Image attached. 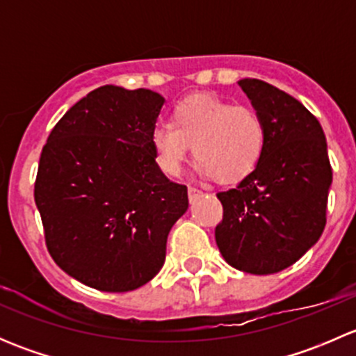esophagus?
I'll use <instances>...</instances> for the list:
<instances>
[{"mask_svg":"<svg viewBox=\"0 0 356 356\" xmlns=\"http://www.w3.org/2000/svg\"><path fill=\"white\" fill-rule=\"evenodd\" d=\"M188 196H189V201H191V203H195L196 200L203 196V191H201V189H198V188H193V186H191V188L188 189Z\"/></svg>","mask_w":356,"mask_h":356,"instance_id":"esophagus-1","label":"esophagus"}]
</instances>
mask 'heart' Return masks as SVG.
<instances>
[{
    "label": "heart",
    "instance_id": "obj_1",
    "mask_svg": "<svg viewBox=\"0 0 356 356\" xmlns=\"http://www.w3.org/2000/svg\"><path fill=\"white\" fill-rule=\"evenodd\" d=\"M265 124L246 105H232L215 95H193L170 111V124L155 125L149 134L160 170L177 175L191 146L200 174L217 184H236L260 163Z\"/></svg>",
    "mask_w": 356,
    "mask_h": 356
}]
</instances>
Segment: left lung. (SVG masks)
<instances>
[{
  "instance_id": "obj_1",
  "label": "left lung",
  "mask_w": 356,
  "mask_h": 356,
  "mask_svg": "<svg viewBox=\"0 0 356 356\" xmlns=\"http://www.w3.org/2000/svg\"><path fill=\"white\" fill-rule=\"evenodd\" d=\"M265 124L258 167L217 193L224 217L215 241L231 267L257 275L300 260L325 227L332 168L321 124L298 99L258 79L239 81Z\"/></svg>"
}]
</instances>
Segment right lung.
<instances>
[{"instance_id":"add662e5","label":"right lung","mask_w":356,"mask_h":356,"mask_svg":"<svg viewBox=\"0 0 356 356\" xmlns=\"http://www.w3.org/2000/svg\"><path fill=\"white\" fill-rule=\"evenodd\" d=\"M165 99L102 86L49 132L34 200L55 264L82 284L125 293L160 272L188 188L163 175L152 134Z\"/></svg>"}]
</instances>
